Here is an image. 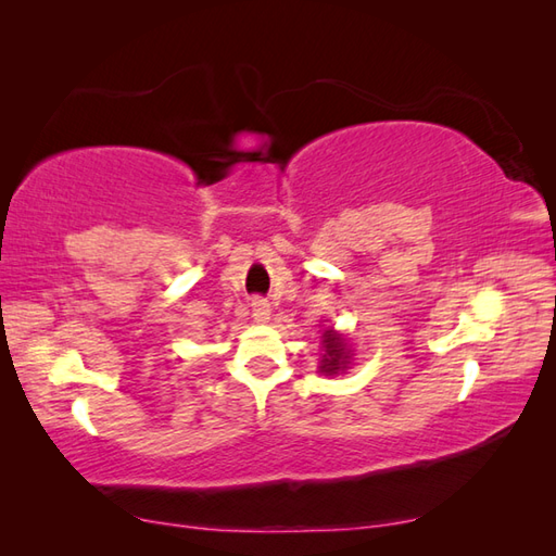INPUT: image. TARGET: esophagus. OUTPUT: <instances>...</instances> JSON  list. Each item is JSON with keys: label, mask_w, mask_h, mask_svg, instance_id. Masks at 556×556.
<instances>
[{"label": "esophagus", "mask_w": 556, "mask_h": 556, "mask_svg": "<svg viewBox=\"0 0 556 556\" xmlns=\"http://www.w3.org/2000/svg\"><path fill=\"white\" fill-rule=\"evenodd\" d=\"M251 305H253V320H255V323L263 325V323L269 320V305H267V301L255 299Z\"/></svg>", "instance_id": "1"}]
</instances>
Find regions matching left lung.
<instances>
[{"instance_id": "obj_1", "label": "left lung", "mask_w": 556, "mask_h": 556, "mask_svg": "<svg viewBox=\"0 0 556 556\" xmlns=\"http://www.w3.org/2000/svg\"><path fill=\"white\" fill-rule=\"evenodd\" d=\"M323 361L317 368L325 375H337L344 372L351 363V349L346 346V339L341 337L339 332H334L332 327H327L323 332Z\"/></svg>"}]
</instances>
